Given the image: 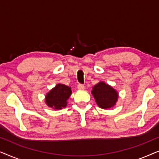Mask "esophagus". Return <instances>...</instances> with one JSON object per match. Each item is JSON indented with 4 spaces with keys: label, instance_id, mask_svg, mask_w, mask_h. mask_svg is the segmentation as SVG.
Masks as SVG:
<instances>
[{
    "label": "esophagus",
    "instance_id": "1",
    "mask_svg": "<svg viewBox=\"0 0 159 159\" xmlns=\"http://www.w3.org/2000/svg\"><path fill=\"white\" fill-rule=\"evenodd\" d=\"M77 88L79 89V90H84V86L83 85V84H78Z\"/></svg>",
    "mask_w": 159,
    "mask_h": 159
}]
</instances>
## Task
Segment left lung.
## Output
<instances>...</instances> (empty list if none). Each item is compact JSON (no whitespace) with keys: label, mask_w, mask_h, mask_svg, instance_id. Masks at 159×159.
Masks as SVG:
<instances>
[{"label":"left lung","mask_w":159,"mask_h":159,"mask_svg":"<svg viewBox=\"0 0 159 159\" xmlns=\"http://www.w3.org/2000/svg\"><path fill=\"white\" fill-rule=\"evenodd\" d=\"M92 94L98 106L103 109L113 107L119 97L116 90L104 82H100L93 87Z\"/></svg>","instance_id":"1"}]
</instances>
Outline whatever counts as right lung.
Listing matches in <instances>:
<instances>
[{
    "instance_id": "obj_1",
    "label": "right lung",
    "mask_w": 159,
    "mask_h": 159,
    "mask_svg": "<svg viewBox=\"0 0 159 159\" xmlns=\"http://www.w3.org/2000/svg\"><path fill=\"white\" fill-rule=\"evenodd\" d=\"M71 94V88L63 84H57L45 96V103L54 109H62L67 105V100Z\"/></svg>"
}]
</instances>
